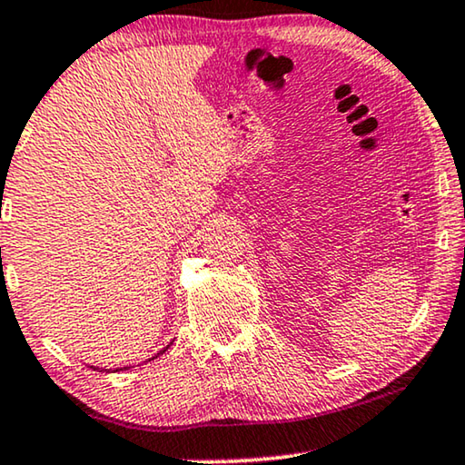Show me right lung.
<instances>
[{
  "label": "right lung",
  "instance_id": "obj_1",
  "mask_svg": "<svg viewBox=\"0 0 465 465\" xmlns=\"http://www.w3.org/2000/svg\"><path fill=\"white\" fill-rule=\"evenodd\" d=\"M166 350H168V348H166ZM166 350H162V351H166ZM153 358H155V356H153Z\"/></svg>",
  "mask_w": 465,
  "mask_h": 465
}]
</instances>
